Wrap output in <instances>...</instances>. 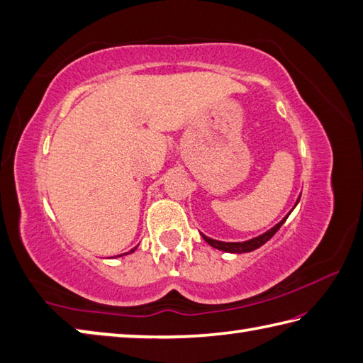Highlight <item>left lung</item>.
<instances>
[{
	"instance_id": "8db88e82",
	"label": "left lung",
	"mask_w": 363,
	"mask_h": 363,
	"mask_svg": "<svg viewBox=\"0 0 363 363\" xmlns=\"http://www.w3.org/2000/svg\"><path fill=\"white\" fill-rule=\"evenodd\" d=\"M299 203V200H297ZM288 218V216L281 220L280 223H277L274 228H271L269 231H266L264 234H261L258 238H253L250 240H245V242H222V240H216V239H211L208 236H204L203 234V239L208 242L209 245H212L214 248H218V250H223V252H230V253H247V252H252L255 248L261 247L262 244H266L269 239H271L274 234L280 230V226L285 223V220Z\"/></svg>"
}]
</instances>
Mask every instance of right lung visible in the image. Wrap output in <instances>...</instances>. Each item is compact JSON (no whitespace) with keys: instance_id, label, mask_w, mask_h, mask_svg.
Here are the masks:
<instances>
[{"instance_id":"1","label":"right lung","mask_w":363,"mask_h":363,"mask_svg":"<svg viewBox=\"0 0 363 363\" xmlns=\"http://www.w3.org/2000/svg\"><path fill=\"white\" fill-rule=\"evenodd\" d=\"M135 248H137V247H135ZM135 248H133V250H135ZM133 250H130V252H133Z\"/></svg>"}]
</instances>
